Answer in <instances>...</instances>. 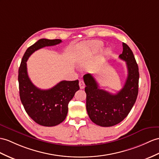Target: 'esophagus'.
<instances>
[{
	"instance_id": "34e87169",
	"label": "esophagus",
	"mask_w": 159,
	"mask_h": 159,
	"mask_svg": "<svg viewBox=\"0 0 159 159\" xmlns=\"http://www.w3.org/2000/svg\"><path fill=\"white\" fill-rule=\"evenodd\" d=\"M79 86H80V89H83L85 88V84L83 80H80L79 82Z\"/></svg>"
}]
</instances>
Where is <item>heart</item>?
<instances>
[{
	"mask_svg": "<svg viewBox=\"0 0 159 159\" xmlns=\"http://www.w3.org/2000/svg\"><path fill=\"white\" fill-rule=\"evenodd\" d=\"M90 48L92 50H94V51H98V50H100L102 49V43L101 42L96 41V42H92V43L90 44Z\"/></svg>",
	"mask_w": 159,
	"mask_h": 159,
	"instance_id": "obj_1",
	"label": "heart"
}]
</instances>
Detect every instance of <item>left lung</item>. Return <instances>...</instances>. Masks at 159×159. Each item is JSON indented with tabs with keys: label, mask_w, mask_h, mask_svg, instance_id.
Listing matches in <instances>:
<instances>
[{
	"label": "left lung",
	"mask_w": 159,
	"mask_h": 159,
	"mask_svg": "<svg viewBox=\"0 0 159 159\" xmlns=\"http://www.w3.org/2000/svg\"><path fill=\"white\" fill-rule=\"evenodd\" d=\"M119 57L126 62L128 74L124 86L117 94L100 89L90 73L84 75L88 116L93 123L102 127L113 126L122 121L132 109L138 94V66L133 52L124 42Z\"/></svg>",
	"instance_id": "8db88e82"
}]
</instances>
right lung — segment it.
Returning a JSON list of instances; mask_svg holds the SVG:
<instances>
[{
  "instance_id": "1",
  "label": "right lung",
  "mask_w": 159,
  "mask_h": 159,
  "mask_svg": "<svg viewBox=\"0 0 159 159\" xmlns=\"http://www.w3.org/2000/svg\"><path fill=\"white\" fill-rule=\"evenodd\" d=\"M61 40L40 39L26 50L19 68V96L26 113L34 121L42 126L60 124L66 118L68 104L79 90V81H61L48 90H41L31 82L27 71L30 56L45 46L60 44Z\"/></svg>"
}]
</instances>
